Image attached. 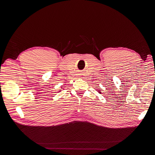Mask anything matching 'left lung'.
I'll return each mask as SVG.
<instances>
[{
  "label": "left lung",
  "instance_id": "8db88e82",
  "mask_svg": "<svg viewBox=\"0 0 155 155\" xmlns=\"http://www.w3.org/2000/svg\"><path fill=\"white\" fill-rule=\"evenodd\" d=\"M97 92H98L99 94H101V91H100V90H99V91H97Z\"/></svg>",
  "mask_w": 155,
  "mask_h": 155
}]
</instances>
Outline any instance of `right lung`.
<instances>
[{"mask_svg": "<svg viewBox=\"0 0 155 155\" xmlns=\"http://www.w3.org/2000/svg\"><path fill=\"white\" fill-rule=\"evenodd\" d=\"M63 87H62V88H63ZM61 91V90H60V91H58V92H60V91Z\"/></svg>", "mask_w": 155, "mask_h": 155, "instance_id": "add662e5", "label": "right lung"}]
</instances>
